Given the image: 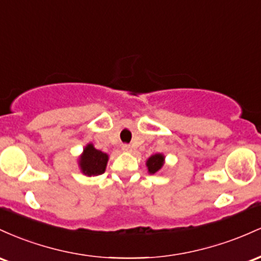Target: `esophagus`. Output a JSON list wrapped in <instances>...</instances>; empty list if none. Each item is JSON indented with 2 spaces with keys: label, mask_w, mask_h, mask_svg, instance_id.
Returning <instances> with one entry per match:
<instances>
[{
  "label": "esophagus",
  "mask_w": 261,
  "mask_h": 261,
  "mask_svg": "<svg viewBox=\"0 0 261 261\" xmlns=\"http://www.w3.org/2000/svg\"><path fill=\"white\" fill-rule=\"evenodd\" d=\"M122 150L123 151H128V153H129V151H132V146L129 144H123L122 145Z\"/></svg>",
  "instance_id": "34e87169"
}]
</instances>
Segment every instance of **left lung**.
I'll return each mask as SVG.
<instances>
[{
  "instance_id": "1",
  "label": "left lung",
  "mask_w": 261,
  "mask_h": 261,
  "mask_svg": "<svg viewBox=\"0 0 261 261\" xmlns=\"http://www.w3.org/2000/svg\"><path fill=\"white\" fill-rule=\"evenodd\" d=\"M165 156L163 154H154L146 160V168H148L149 174H156L160 169L163 168Z\"/></svg>"
}]
</instances>
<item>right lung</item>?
<instances>
[{
	"instance_id": "right-lung-1",
	"label": "right lung",
	"mask_w": 261,
	"mask_h": 261,
	"mask_svg": "<svg viewBox=\"0 0 261 261\" xmlns=\"http://www.w3.org/2000/svg\"><path fill=\"white\" fill-rule=\"evenodd\" d=\"M107 162L108 155L106 153L97 150L92 144H87L79 159V166L83 174L87 176H96V175L103 174Z\"/></svg>"
}]
</instances>
